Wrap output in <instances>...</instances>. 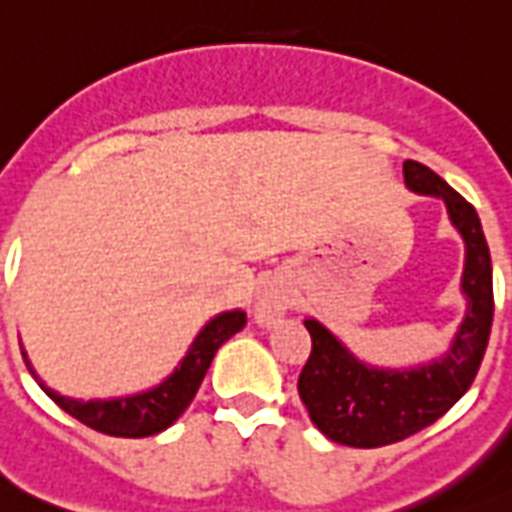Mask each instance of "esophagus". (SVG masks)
<instances>
[{
	"label": "esophagus",
	"mask_w": 512,
	"mask_h": 512,
	"mask_svg": "<svg viewBox=\"0 0 512 512\" xmlns=\"http://www.w3.org/2000/svg\"><path fill=\"white\" fill-rule=\"evenodd\" d=\"M284 311H287V297L276 292V289H265L263 295L257 297L255 319L260 324H273Z\"/></svg>",
	"instance_id": "34e87169"
}]
</instances>
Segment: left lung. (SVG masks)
Returning a JSON list of instances; mask_svg holds the SVG:
<instances>
[{"mask_svg":"<svg viewBox=\"0 0 512 512\" xmlns=\"http://www.w3.org/2000/svg\"><path fill=\"white\" fill-rule=\"evenodd\" d=\"M404 177L414 191L441 196L460 228L468 247L462 289L470 305L444 361L414 372L366 369L319 321H305L311 356L297 380L300 398L324 436L356 449L396 444L444 417L476 380L492 332V257L476 207L425 164L406 159Z\"/></svg>","mask_w":512,"mask_h":512,"instance_id":"1","label":"left lung"}]
</instances>
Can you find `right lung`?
Here are the masks:
<instances>
[{"instance_id": "add662e5", "label": "right lung", "mask_w": 512, "mask_h": 512, "mask_svg": "<svg viewBox=\"0 0 512 512\" xmlns=\"http://www.w3.org/2000/svg\"><path fill=\"white\" fill-rule=\"evenodd\" d=\"M247 324V313L231 311L220 313L209 321L207 327L201 329L199 337L193 340L188 356L180 361L175 372L159 385V388L140 393V396L116 398V401H74V398H63L58 393L44 388V393L55 401V404L68 412L74 420H79L87 428L106 433L116 438H146L154 433H162L170 428L172 422L188 409V404L196 396L204 374H207L217 348L225 340H231L239 329Z\"/></svg>"}]
</instances>
